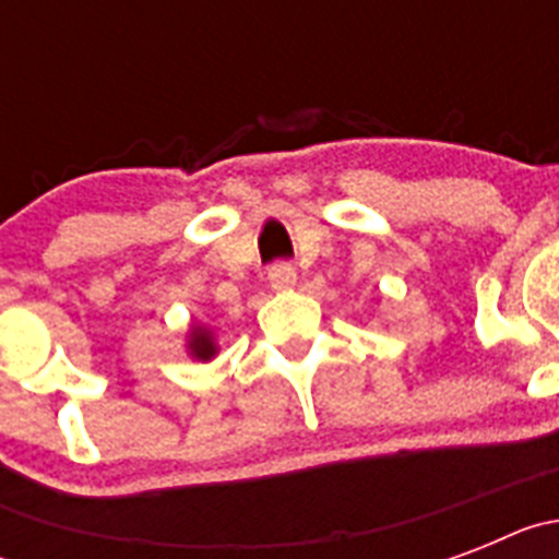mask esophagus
Segmentation results:
<instances>
[{"label":"esophagus","instance_id":"obj_1","mask_svg":"<svg viewBox=\"0 0 559 559\" xmlns=\"http://www.w3.org/2000/svg\"><path fill=\"white\" fill-rule=\"evenodd\" d=\"M269 283H271V288H276V290L290 288V285L296 283L294 265H290V263H274V265H271V269H269Z\"/></svg>","mask_w":559,"mask_h":559}]
</instances>
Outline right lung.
<instances>
[{"label":"right lung","mask_w":559,"mask_h":559,"mask_svg":"<svg viewBox=\"0 0 559 559\" xmlns=\"http://www.w3.org/2000/svg\"><path fill=\"white\" fill-rule=\"evenodd\" d=\"M190 349L195 358H212L215 355V344H212V335L206 330L195 328L192 330V338H190Z\"/></svg>","instance_id":"right-lung-1"}]
</instances>
